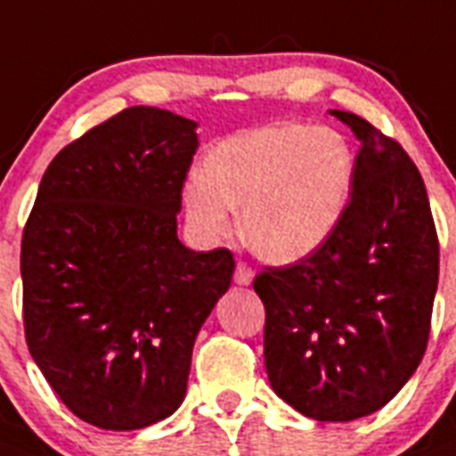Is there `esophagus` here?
Here are the masks:
<instances>
[{"instance_id": "34e87169", "label": "esophagus", "mask_w": 456, "mask_h": 456, "mask_svg": "<svg viewBox=\"0 0 456 456\" xmlns=\"http://www.w3.org/2000/svg\"><path fill=\"white\" fill-rule=\"evenodd\" d=\"M233 280H236V284H240V287H248V284L255 280V271H252L245 261H239V264H236V273H233Z\"/></svg>"}]
</instances>
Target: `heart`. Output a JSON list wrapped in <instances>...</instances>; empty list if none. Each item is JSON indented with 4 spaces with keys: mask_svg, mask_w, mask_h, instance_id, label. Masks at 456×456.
<instances>
[{
    "mask_svg": "<svg viewBox=\"0 0 456 456\" xmlns=\"http://www.w3.org/2000/svg\"><path fill=\"white\" fill-rule=\"evenodd\" d=\"M355 160L330 128L280 124L229 137L183 188L190 224L201 239L240 232L271 264L310 256L332 236L354 188Z\"/></svg>",
    "mask_w": 456,
    "mask_h": 456,
    "instance_id": "b5f03b06",
    "label": "heart"
}]
</instances>
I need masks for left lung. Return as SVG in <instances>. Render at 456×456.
<instances>
[{"mask_svg":"<svg viewBox=\"0 0 456 456\" xmlns=\"http://www.w3.org/2000/svg\"><path fill=\"white\" fill-rule=\"evenodd\" d=\"M360 142L351 200L310 256L255 277L266 307L273 390L319 422L383 409L425 355L438 236L418 167L358 114L330 110Z\"/></svg>","mask_w":456,"mask_h":456,"instance_id":"8db88e82","label":"left lung"}]
</instances>
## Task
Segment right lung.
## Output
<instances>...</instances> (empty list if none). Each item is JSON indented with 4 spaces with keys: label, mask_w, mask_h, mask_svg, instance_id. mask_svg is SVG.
Instances as JSON below:
<instances>
[{
    "label": "right lung",
    "mask_w": 456,
    "mask_h": 456,
    "mask_svg": "<svg viewBox=\"0 0 456 456\" xmlns=\"http://www.w3.org/2000/svg\"><path fill=\"white\" fill-rule=\"evenodd\" d=\"M197 124L128 108L54 156L22 233L29 354L66 406L101 429L169 418L197 332L232 284L233 255L176 236Z\"/></svg>",
    "instance_id": "obj_1"
}]
</instances>
